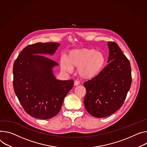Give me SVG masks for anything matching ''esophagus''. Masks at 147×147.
Here are the masks:
<instances>
[{"instance_id":"1","label":"esophagus","mask_w":147,"mask_h":147,"mask_svg":"<svg viewBox=\"0 0 147 147\" xmlns=\"http://www.w3.org/2000/svg\"><path fill=\"white\" fill-rule=\"evenodd\" d=\"M80 82L79 81H78V80H76L75 82H74V86H78V85H79L80 84Z\"/></svg>"}]
</instances>
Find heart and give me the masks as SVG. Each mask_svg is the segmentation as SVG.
I'll return each mask as SVG.
<instances>
[{
	"mask_svg": "<svg viewBox=\"0 0 147 147\" xmlns=\"http://www.w3.org/2000/svg\"><path fill=\"white\" fill-rule=\"evenodd\" d=\"M105 63L106 57L102 52L93 49L83 48L71 51L67 56V60L61 59L60 66L66 72H70L71 67L78 68L80 76L84 78L90 79L101 72Z\"/></svg>",
	"mask_w": 147,
	"mask_h": 147,
	"instance_id": "1",
	"label": "heart"
}]
</instances>
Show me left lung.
I'll return each instance as SVG.
<instances>
[{
  "label": "left lung",
  "mask_w": 147,
  "mask_h": 147,
  "mask_svg": "<svg viewBox=\"0 0 147 147\" xmlns=\"http://www.w3.org/2000/svg\"><path fill=\"white\" fill-rule=\"evenodd\" d=\"M109 64L96 77L84 83L86 110L97 118L109 116L121 108L131 87V65L118 45L109 42Z\"/></svg>",
  "instance_id": "obj_1"
}]
</instances>
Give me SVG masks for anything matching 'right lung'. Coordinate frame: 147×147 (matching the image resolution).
<instances>
[{"label": "right lung", "mask_w": 147, "mask_h": 147, "mask_svg": "<svg viewBox=\"0 0 147 147\" xmlns=\"http://www.w3.org/2000/svg\"><path fill=\"white\" fill-rule=\"evenodd\" d=\"M59 43H37L24 47L13 67V86L24 111L38 119H50L60 111L74 81L59 80L52 68L58 63L42 55H53Z\"/></svg>", "instance_id": "1"}]
</instances>
